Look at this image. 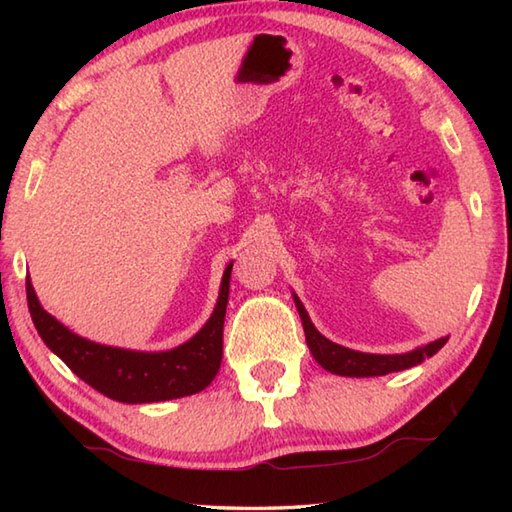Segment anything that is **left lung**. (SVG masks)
<instances>
[{"mask_svg":"<svg viewBox=\"0 0 512 512\" xmlns=\"http://www.w3.org/2000/svg\"><path fill=\"white\" fill-rule=\"evenodd\" d=\"M292 297H295V306L299 310L303 332H306V341H308V347H310V352L314 356V361H317L323 369H328V372L339 374V376L367 378V376H385V374H391V372H402V369L420 365L424 358L436 354L440 347L449 341V336H444V339H438L433 343L416 347V350H411L407 354H365V352H356V350H350V347L336 345L330 339H325V336L312 325L308 312H306V308H303V303L299 301V297L297 295H292Z\"/></svg>","mask_w":512,"mask_h":512,"instance_id":"obj_1","label":"left lung"}]
</instances>
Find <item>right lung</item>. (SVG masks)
<instances>
[{"label":"right lung","instance_id":"obj_1","mask_svg":"<svg viewBox=\"0 0 512 512\" xmlns=\"http://www.w3.org/2000/svg\"><path fill=\"white\" fill-rule=\"evenodd\" d=\"M231 268L233 264H228L224 270L211 319L193 339L169 352H134L83 339L41 308L30 279H26L28 310L43 343L103 396L127 405L173 400L209 387L220 369Z\"/></svg>","mask_w":512,"mask_h":512}]
</instances>
